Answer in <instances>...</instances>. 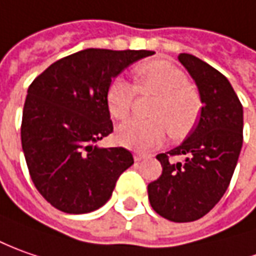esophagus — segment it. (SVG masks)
<instances>
[{
  "label": "esophagus",
  "mask_w": 256,
  "mask_h": 256,
  "mask_svg": "<svg viewBox=\"0 0 256 256\" xmlns=\"http://www.w3.org/2000/svg\"><path fill=\"white\" fill-rule=\"evenodd\" d=\"M144 157H146V154H143V153H138V152H136V153H134V160H136V162L143 160Z\"/></svg>",
  "instance_id": "1"
}]
</instances>
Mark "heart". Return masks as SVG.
I'll list each match as a JSON object with an SVG mask.
<instances>
[{
  "mask_svg": "<svg viewBox=\"0 0 256 256\" xmlns=\"http://www.w3.org/2000/svg\"><path fill=\"white\" fill-rule=\"evenodd\" d=\"M136 84L116 78L108 88V108L116 120H126L132 114L137 94L157 96L152 120H130L118 128L120 144L148 152L162 144L167 132L172 140L187 137L198 124L202 113V98L197 88L188 84L187 74L172 62L153 59L134 68Z\"/></svg>",
  "mask_w": 256,
  "mask_h": 256,
  "instance_id": "heart-1",
  "label": "heart"
}]
</instances>
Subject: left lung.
Instances as JSON below:
<instances>
[{
  "instance_id": "1",
  "label": "left lung",
  "mask_w": 256,
  "mask_h": 256,
  "mask_svg": "<svg viewBox=\"0 0 256 256\" xmlns=\"http://www.w3.org/2000/svg\"><path fill=\"white\" fill-rule=\"evenodd\" d=\"M178 60L188 70L202 98L197 128L178 147L157 154L163 172L147 187L150 204L158 216L190 222L210 212L232 178L242 147V104L221 72L190 54ZM186 157L174 164V156Z\"/></svg>"
}]
</instances>
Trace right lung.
I'll use <instances>...</instances> for the list:
<instances>
[{
  "label": "right lung",
  "instance_id": "1",
  "mask_svg": "<svg viewBox=\"0 0 256 256\" xmlns=\"http://www.w3.org/2000/svg\"><path fill=\"white\" fill-rule=\"evenodd\" d=\"M153 54L84 49L56 60L30 84L22 150L34 186L52 207L68 214L100 208L120 174L134 163L124 147L94 144L113 133L106 100L112 79Z\"/></svg>",
  "mask_w": 256,
  "mask_h": 256
}]
</instances>
